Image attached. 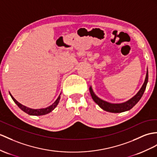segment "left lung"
<instances>
[{
    "label": "left lung",
    "instance_id": "8db88e82",
    "mask_svg": "<svg viewBox=\"0 0 157 157\" xmlns=\"http://www.w3.org/2000/svg\"><path fill=\"white\" fill-rule=\"evenodd\" d=\"M148 70H147L144 82L143 84V85L142 86V87H141L140 90L137 93V94L135 95V96L133 97L131 99H130V100L128 101L127 102L121 103V104H111V103H109L101 100V99L97 97L96 95L94 94L91 86L89 87L90 93L91 94L92 98L93 99V101L96 102L101 109L106 110V111L114 113L124 112V111H127V110L131 109L133 106L139 101L141 97H142L143 94H144L145 89H146V86L148 82Z\"/></svg>",
    "mask_w": 157,
    "mask_h": 157
}]
</instances>
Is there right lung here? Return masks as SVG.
Returning a JSON list of instances; mask_svg holds the SVG:
<instances>
[{
	"mask_svg": "<svg viewBox=\"0 0 157 157\" xmlns=\"http://www.w3.org/2000/svg\"><path fill=\"white\" fill-rule=\"evenodd\" d=\"M11 98H13V100L14 101V102L16 103L17 105V106H18L19 108H20L22 110H23V111L26 113H27L28 114H30V115H34V116H40V115H44V114H47L49 113H51L52 110H54L56 106H57V105L59 104V101H60V94L59 96V97L57 98L56 100L55 101V102L53 103V104L51 106H48V107L45 108V109H30L26 107L25 106H23L22 105H21V103H19L18 101H17L15 100L14 98L11 95V94H10Z\"/></svg>",
	"mask_w": 157,
	"mask_h": 157,
	"instance_id": "1",
	"label": "right lung"
}]
</instances>
